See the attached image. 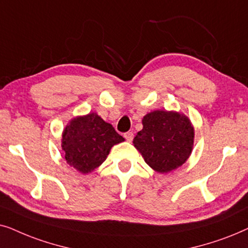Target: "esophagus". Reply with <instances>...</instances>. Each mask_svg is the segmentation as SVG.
<instances>
[{"mask_svg": "<svg viewBox=\"0 0 248 248\" xmlns=\"http://www.w3.org/2000/svg\"><path fill=\"white\" fill-rule=\"evenodd\" d=\"M124 138H126V140H128V141H131L134 140V133H131V131H128V133H124Z\"/></svg>", "mask_w": 248, "mask_h": 248, "instance_id": "esophagus-1", "label": "esophagus"}]
</instances>
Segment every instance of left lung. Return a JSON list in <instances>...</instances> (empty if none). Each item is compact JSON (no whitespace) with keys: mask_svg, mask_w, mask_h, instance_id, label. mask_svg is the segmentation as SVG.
Wrapping results in <instances>:
<instances>
[{"mask_svg":"<svg viewBox=\"0 0 248 248\" xmlns=\"http://www.w3.org/2000/svg\"><path fill=\"white\" fill-rule=\"evenodd\" d=\"M194 128L186 115L177 112L153 111L143 118V129L134 145L145 162L160 173L183 166L193 150Z\"/></svg>","mask_w":248,"mask_h":248,"instance_id":"8db88e82","label":"left lung"}]
</instances>
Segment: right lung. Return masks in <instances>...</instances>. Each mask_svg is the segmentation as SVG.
I'll return each instance as SVG.
<instances>
[{
	"label": "right lung",
	"instance_id": "add662e5",
	"mask_svg": "<svg viewBox=\"0 0 248 248\" xmlns=\"http://www.w3.org/2000/svg\"><path fill=\"white\" fill-rule=\"evenodd\" d=\"M124 140L112 124L90 113L69 122L62 135V150L71 167L88 173L104 162L113 145Z\"/></svg>",
	"mask_w": 248,
	"mask_h": 248
}]
</instances>
